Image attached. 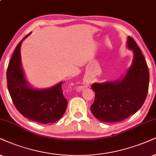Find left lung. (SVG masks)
Returning <instances> with one entry per match:
<instances>
[{
    "mask_svg": "<svg viewBox=\"0 0 156 156\" xmlns=\"http://www.w3.org/2000/svg\"><path fill=\"white\" fill-rule=\"evenodd\" d=\"M127 46L134 52V60L122 80L94 83V101L90 111L101 122H117L127 119L143 106L149 86V70L142 51L133 38L128 37Z\"/></svg>",
    "mask_w": 156,
    "mask_h": 156,
    "instance_id": "1",
    "label": "left lung"
}]
</instances>
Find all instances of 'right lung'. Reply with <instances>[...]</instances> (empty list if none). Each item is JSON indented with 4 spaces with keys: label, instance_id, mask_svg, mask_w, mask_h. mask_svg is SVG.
I'll return each mask as SVG.
<instances>
[{
    "label": "right lung",
    "instance_id": "right-lung-1",
    "mask_svg": "<svg viewBox=\"0 0 156 156\" xmlns=\"http://www.w3.org/2000/svg\"><path fill=\"white\" fill-rule=\"evenodd\" d=\"M29 34L18 44L10 60L6 72L8 89L15 107L23 117L42 124L54 123L62 117L68 106L62 90L64 82L44 90L27 86L21 66L20 49Z\"/></svg>",
    "mask_w": 156,
    "mask_h": 156
}]
</instances>
